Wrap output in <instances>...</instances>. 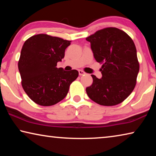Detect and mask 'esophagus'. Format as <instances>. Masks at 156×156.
Returning <instances> with one entry per match:
<instances>
[{
  "label": "esophagus",
  "mask_w": 156,
  "mask_h": 156,
  "mask_svg": "<svg viewBox=\"0 0 156 156\" xmlns=\"http://www.w3.org/2000/svg\"><path fill=\"white\" fill-rule=\"evenodd\" d=\"M78 73H79V75H80V76H83V75L85 74L86 73L84 72H83V70H79L78 71Z\"/></svg>",
  "instance_id": "obj_1"
}]
</instances>
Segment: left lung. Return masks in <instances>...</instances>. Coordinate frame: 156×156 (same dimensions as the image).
I'll list each match as a JSON object with an SVG mask.
<instances>
[{"label": "left lung", "mask_w": 156, "mask_h": 156, "mask_svg": "<svg viewBox=\"0 0 156 156\" xmlns=\"http://www.w3.org/2000/svg\"><path fill=\"white\" fill-rule=\"evenodd\" d=\"M94 56L102 63V78L91 75L93 83L86 88L89 98L103 106L122 102L136 84L140 65L133 40L125 31L106 27L87 37Z\"/></svg>", "instance_id": "obj_1"}]
</instances>
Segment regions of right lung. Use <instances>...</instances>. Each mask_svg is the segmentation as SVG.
Returning <instances> with one entry per match:
<instances>
[{"label": "right lung", "mask_w": 156, "mask_h": 156, "mask_svg": "<svg viewBox=\"0 0 156 156\" xmlns=\"http://www.w3.org/2000/svg\"><path fill=\"white\" fill-rule=\"evenodd\" d=\"M71 42L44 34L25 42L18 70L23 89L35 103L45 107L56 105L65 98L70 84L78 78L77 70L66 72L56 67Z\"/></svg>", "instance_id": "obj_1"}]
</instances>
